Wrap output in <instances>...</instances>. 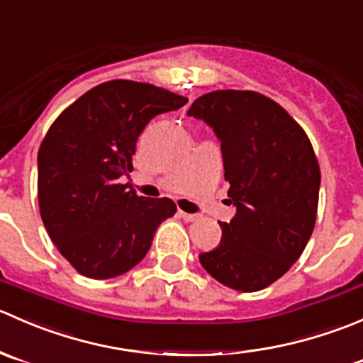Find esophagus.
I'll use <instances>...</instances> for the list:
<instances>
[{
	"instance_id": "34e87169",
	"label": "esophagus",
	"mask_w": 363,
	"mask_h": 363,
	"mask_svg": "<svg viewBox=\"0 0 363 363\" xmlns=\"http://www.w3.org/2000/svg\"><path fill=\"white\" fill-rule=\"evenodd\" d=\"M178 215H180V217L185 222H194V220H197V218H199L196 213H186V211H183V210H178Z\"/></svg>"
}]
</instances>
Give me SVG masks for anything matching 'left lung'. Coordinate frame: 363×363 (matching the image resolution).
I'll return each instance as SVG.
<instances>
[{"label":"left lung","mask_w":363,"mask_h":363,"mask_svg":"<svg viewBox=\"0 0 363 363\" xmlns=\"http://www.w3.org/2000/svg\"><path fill=\"white\" fill-rule=\"evenodd\" d=\"M186 116L220 141L236 208L231 222H218L220 243L199 263L228 288L259 291L291 268L314 229L321 173L311 141L286 109L256 91L206 93Z\"/></svg>","instance_id":"1"}]
</instances>
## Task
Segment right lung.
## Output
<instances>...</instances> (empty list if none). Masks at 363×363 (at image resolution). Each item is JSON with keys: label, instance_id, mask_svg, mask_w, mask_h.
<instances>
[{"label": "right lung", "instance_id": "obj_1", "mask_svg": "<svg viewBox=\"0 0 363 363\" xmlns=\"http://www.w3.org/2000/svg\"><path fill=\"white\" fill-rule=\"evenodd\" d=\"M189 100L135 81H107L86 91L51 125L38 150V204L49 236L81 275L113 279L141 263L167 197H139L118 183L132 171L139 134L157 114Z\"/></svg>", "mask_w": 363, "mask_h": 363}]
</instances>
